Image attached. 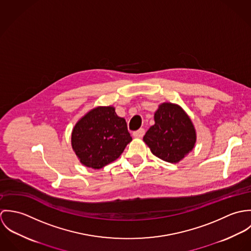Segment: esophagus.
Returning a JSON list of instances; mask_svg holds the SVG:
<instances>
[{
    "mask_svg": "<svg viewBox=\"0 0 251 251\" xmlns=\"http://www.w3.org/2000/svg\"><path fill=\"white\" fill-rule=\"evenodd\" d=\"M144 134H145V129H144V128H140V129H138V130H135V131H133V133H132V135H133L135 138H141V137H143Z\"/></svg>",
    "mask_w": 251,
    "mask_h": 251,
    "instance_id": "34e87169",
    "label": "esophagus"
}]
</instances>
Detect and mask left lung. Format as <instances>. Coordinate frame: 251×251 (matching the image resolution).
Returning <instances> with one entry per match:
<instances>
[{
    "label": "left lung",
    "mask_w": 251,
    "mask_h": 251,
    "mask_svg": "<svg viewBox=\"0 0 251 251\" xmlns=\"http://www.w3.org/2000/svg\"><path fill=\"white\" fill-rule=\"evenodd\" d=\"M155 124L146 132L143 140L158 158L176 163L194 147V126L181 108L162 103L154 114Z\"/></svg>",
    "instance_id": "1"
}]
</instances>
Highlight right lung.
<instances>
[{
    "mask_svg": "<svg viewBox=\"0 0 251 251\" xmlns=\"http://www.w3.org/2000/svg\"><path fill=\"white\" fill-rule=\"evenodd\" d=\"M131 140L126 120L110 106L90 111L76 124L72 135L76 155L82 164L94 169L116 160Z\"/></svg>",
    "mask_w": 251,
    "mask_h": 251,
    "instance_id": "add662e5",
    "label": "right lung"
}]
</instances>
